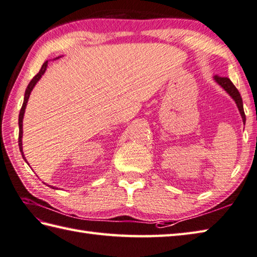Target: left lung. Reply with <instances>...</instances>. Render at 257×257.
<instances>
[{
    "label": "left lung",
    "mask_w": 257,
    "mask_h": 257,
    "mask_svg": "<svg viewBox=\"0 0 257 257\" xmlns=\"http://www.w3.org/2000/svg\"><path fill=\"white\" fill-rule=\"evenodd\" d=\"M214 79H215V81L217 82L220 85V87H222L225 90V91L227 92L230 95V97L234 99V101L236 102V104H237L239 113L243 118V122L245 124L246 117H245V112H244V108H243V100H242V97H240V93L238 92V90L236 89V87L233 84V82L230 81L228 78L218 77V75H215Z\"/></svg>",
    "instance_id": "left-lung-1"
}]
</instances>
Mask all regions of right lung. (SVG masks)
I'll return each mask as SVG.
<instances>
[{
  "mask_svg": "<svg viewBox=\"0 0 257 257\" xmlns=\"http://www.w3.org/2000/svg\"><path fill=\"white\" fill-rule=\"evenodd\" d=\"M47 67H48V61H45L43 64L41 69H40L39 73H37V75H34L33 79L30 81L29 85L27 90H25V94H24V101H23V104H22V108L21 110H20V114H19V148H20V152H21L22 154V157L23 159L27 162V159H25L24 155H23V150H22V135H23V129H22V125H23V115H24V111H25V107H27V103H28V100H29V97L30 94H31V91L34 88V85L37 84V82L39 81L40 79H41V77L43 75V73L45 72V70H47Z\"/></svg>",
  "mask_w": 257,
  "mask_h": 257,
  "instance_id": "right-lung-1",
  "label": "right lung"
}]
</instances>
